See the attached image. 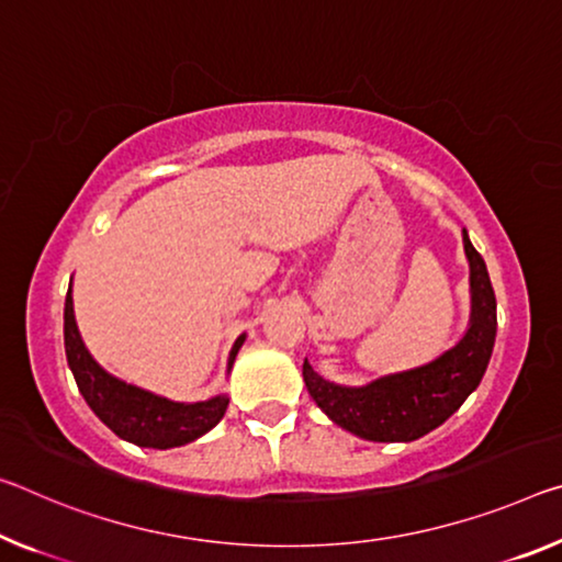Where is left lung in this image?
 I'll return each mask as SVG.
<instances>
[{
    "label": "left lung",
    "mask_w": 562,
    "mask_h": 562,
    "mask_svg": "<svg viewBox=\"0 0 562 562\" xmlns=\"http://www.w3.org/2000/svg\"><path fill=\"white\" fill-rule=\"evenodd\" d=\"M470 265V323L438 358L364 385L325 380L305 360L302 378L317 407L342 430L372 442H413L440 427L483 380L497 333V302L485 260L462 229Z\"/></svg>",
    "instance_id": "1"
}]
</instances>
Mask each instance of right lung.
I'll return each instance as SVG.
<instances>
[{"mask_svg": "<svg viewBox=\"0 0 562 562\" xmlns=\"http://www.w3.org/2000/svg\"><path fill=\"white\" fill-rule=\"evenodd\" d=\"M245 337L247 335H239L233 350H229L227 375L233 370ZM65 352L79 393L87 400V405L92 407V413L117 438L139 445V448H180V445L202 438L204 432H210L225 417L229 403L225 393L198 400V403H180V400L157 395L153 390L132 385V382H124L117 375H112V372H106L89 355L82 335H79L72 282H69L65 300Z\"/></svg>", "mask_w": 562, "mask_h": 562, "instance_id": "add662e5", "label": "right lung"}]
</instances>
